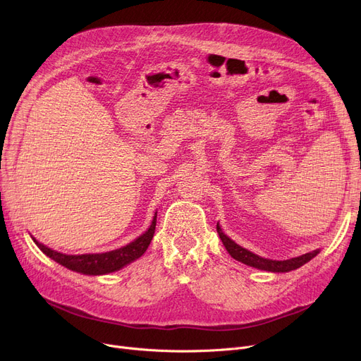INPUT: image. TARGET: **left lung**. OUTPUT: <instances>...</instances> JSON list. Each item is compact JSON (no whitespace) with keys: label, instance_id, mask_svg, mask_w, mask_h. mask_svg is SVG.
Segmentation results:
<instances>
[{"label":"left lung","instance_id":"1","mask_svg":"<svg viewBox=\"0 0 361 361\" xmlns=\"http://www.w3.org/2000/svg\"><path fill=\"white\" fill-rule=\"evenodd\" d=\"M216 231L219 234V238L222 240V244L225 245L226 252H228L231 255V257H234L235 260L247 264V267H253V268H257L260 271H268V272H290V271H294L300 267H302V264L307 263L309 260H312L317 253L319 250H313L310 253H306V255H301L298 257H293V259H287V260H272V259H264V257H260L252 252H249L247 249L241 247V245H238L237 243H234L230 237H226L222 230L219 224H216Z\"/></svg>","mask_w":361,"mask_h":361}]
</instances>
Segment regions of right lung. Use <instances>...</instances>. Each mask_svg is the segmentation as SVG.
<instances>
[{"instance_id":"add662e5","label":"right lung","mask_w":361,"mask_h":361,"mask_svg":"<svg viewBox=\"0 0 361 361\" xmlns=\"http://www.w3.org/2000/svg\"><path fill=\"white\" fill-rule=\"evenodd\" d=\"M155 226H157V212H155L154 219H152V224L147 228V231L145 234H142L140 237H137L135 241H131L130 244L124 245V247H121V249L106 252V253H94V255L59 253V252L48 249L47 245H44L39 241H36L33 237L32 238L37 247H39L48 257H51L56 263L63 264V267H66L67 269L74 271V272H80L85 275H105V274L120 271L121 268L127 267L128 263L139 259L149 247L152 238H154Z\"/></svg>"}]
</instances>
